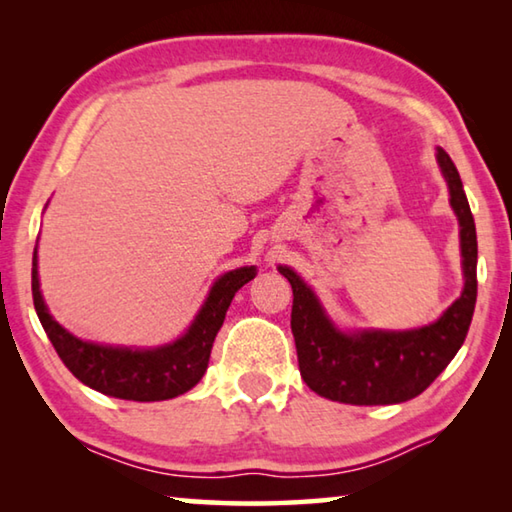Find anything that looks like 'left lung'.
<instances>
[{
  "instance_id": "obj_1",
  "label": "left lung",
  "mask_w": 512,
  "mask_h": 512,
  "mask_svg": "<svg viewBox=\"0 0 512 512\" xmlns=\"http://www.w3.org/2000/svg\"><path fill=\"white\" fill-rule=\"evenodd\" d=\"M438 164L461 225L465 289L433 325L411 332H339L307 284L289 266L277 268L293 289L291 332L300 375L320 397L359 406L413 400L461 350L476 305V228L461 176L443 149Z\"/></svg>"
}]
</instances>
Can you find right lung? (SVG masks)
<instances>
[{"instance_id": "right-lung-1", "label": "right lung", "mask_w": 512, "mask_h": 512, "mask_svg": "<svg viewBox=\"0 0 512 512\" xmlns=\"http://www.w3.org/2000/svg\"><path fill=\"white\" fill-rule=\"evenodd\" d=\"M255 277V266H244L221 275L198 311L185 336L164 348L131 350L110 348L76 339L49 316L40 293L38 257L33 255L31 291L38 318L72 375L103 395L133 402L171 400L194 388L207 370L212 343L216 339L235 293Z\"/></svg>"}]
</instances>
